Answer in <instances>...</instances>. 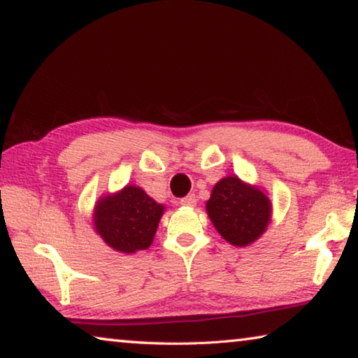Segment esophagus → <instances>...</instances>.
Returning a JSON list of instances; mask_svg holds the SVG:
<instances>
[{"label": "esophagus", "instance_id": "1", "mask_svg": "<svg viewBox=\"0 0 358 358\" xmlns=\"http://www.w3.org/2000/svg\"><path fill=\"white\" fill-rule=\"evenodd\" d=\"M180 203H181V205H185V207H196L197 199H196V196H194V194H187L186 197L181 199Z\"/></svg>", "mask_w": 358, "mask_h": 358}]
</instances>
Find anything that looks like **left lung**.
Instances as JSON below:
<instances>
[{
    "mask_svg": "<svg viewBox=\"0 0 358 358\" xmlns=\"http://www.w3.org/2000/svg\"><path fill=\"white\" fill-rule=\"evenodd\" d=\"M207 211L224 240L234 246H248L265 232L271 205L257 187L245 185L237 177H226L211 191Z\"/></svg>",
    "mask_w": 358,
    "mask_h": 358,
    "instance_id": "1",
    "label": "left lung"
}]
</instances>
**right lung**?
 Masks as SVG:
<instances>
[{
    "mask_svg": "<svg viewBox=\"0 0 358 358\" xmlns=\"http://www.w3.org/2000/svg\"><path fill=\"white\" fill-rule=\"evenodd\" d=\"M164 207L137 186H126L115 196L101 199L94 210V226L113 250L132 254L153 241Z\"/></svg>",
    "mask_w": 358,
    "mask_h": 358,
    "instance_id": "right-lung-1",
    "label": "right lung"
}]
</instances>
